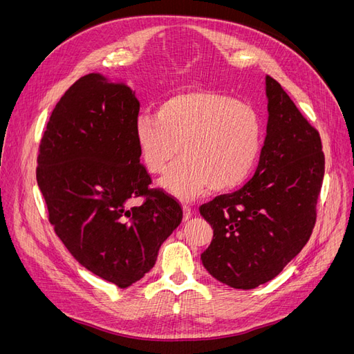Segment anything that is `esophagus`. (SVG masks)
Wrapping results in <instances>:
<instances>
[{"mask_svg": "<svg viewBox=\"0 0 354 354\" xmlns=\"http://www.w3.org/2000/svg\"><path fill=\"white\" fill-rule=\"evenodd\" d=\"M192 217V209L187 205H183V220L189 221Z\"/></svg>", "mask_w": 354, "mask_h": 354, "instance_id": "1", "label": "esophagus"}]
</instances>
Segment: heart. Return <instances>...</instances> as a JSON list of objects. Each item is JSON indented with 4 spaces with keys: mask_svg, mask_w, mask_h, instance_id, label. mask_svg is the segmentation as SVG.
I'll list each match as a JSON object with an SVG mask.
<instances>
[{
    "mask_svg": "<svg viewBox=\"0 0 354 354\" xmlns=\"http://www.w3.org/2000/svg\"><path fill=\"white\" fill-rule=\"evenodd\" d=\"M133 137L145 168L162 174L178 153L183 160L160 180V187L192 199L208 187L241 186L259 162L264 125L251 104L209 90H186L159 102L153 115L134 120Z\"/></svg>",
    "mask_w": 354,
    "mask_h": 354,
    "instance_id": "heart-1",
    "label": "heart"
}]
</instances>
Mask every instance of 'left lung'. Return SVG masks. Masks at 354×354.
<instances>
[{
	"instance_id": "obj_1",
	"label": "left lung",
	"mask_w": 354,
	"mask_h": 354,
	"mask_svg": "<svg viewBox=\"0 0 354 354\" xmlns=\"http://www.w3.org/2000/svg\"><path fill=\"white\" fill-rule=\"evenodd\" d=\"M267 134L254 177L199 208L214 230L201 260L224 285L254 289L303 250L325 174L322 142L281 84L266 77Z\"/></svg>"
}]
</instances>
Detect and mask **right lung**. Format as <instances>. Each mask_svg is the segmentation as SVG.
<instances>
[{
  "label": "right lung",
  "instance_id": "right-lung-1",
  "mask_svg": "<svg viewBox=\"0 0 354 354\" xmlns=\"http://www.w3.org/2000/svg\"><path fill=\"white\" fill-rule=\"evenodd\" d=\"M138 111L125 82L85 75L51 112L37 168L60 241L85 269L122 289L152 269L183 218L176 199L149 189L152 180L133 137ZM138 196L147 201L131 207Z\"/></svg>",
  "mask_w": 354,
  "mask_h": 354
}]
</instances>
